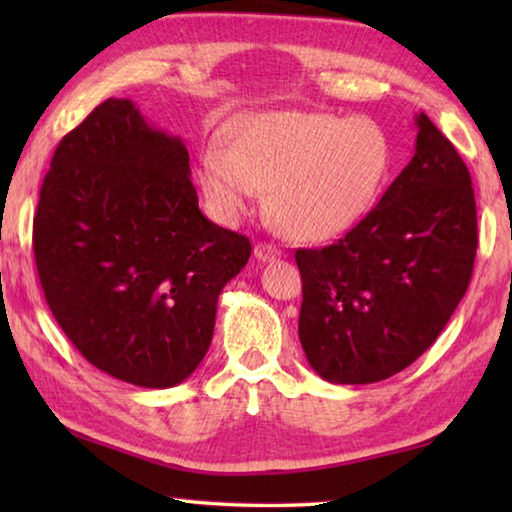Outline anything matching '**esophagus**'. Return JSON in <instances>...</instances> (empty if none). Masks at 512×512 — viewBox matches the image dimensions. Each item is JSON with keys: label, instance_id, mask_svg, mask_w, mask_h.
<instances>
[{"label": "esophagus", "instance_id": "obj_1", "mask_svg": "<svg viewBox=\"0 0 512 512\" xmlns=\"http://www.w3.org/2000/svg\"><path fill=\"white\" fill-rule=\"evenodd\" d=\"M280 255H282L280 248H275L273 244H266V241L255 246V257L262 259V262H273V259H277Z\"/></svg>", "mask_w": 512, "mask_h": 512}]
</instances>
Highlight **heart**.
<instances>
[{"label": "heart", "mask_w": 512, "mask_h": 512, "mask_svg": "<svg viewBox=\"0 0 512 512\" xmlns=\"http://www.w3.org/2000/svg\"><path fill=\"white\" fill-rule=\"evenodd\" d=\"M391 169L393 146L375 121L282 110L241 121L232 146H207L198 180L225 223L253 210L271 187L277 223L300 241H325L377 205Z\"/></svg>", "instance_id": "1"}]
</instances>
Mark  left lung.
<instances>
[{
  "mask_svg": "<svg viewBox=\"0 0 512 512\" xmlns=\"http://www.w3.org/2000/svg\"><path fill=\"white\" fill-rule=\"evenodd\" d=\"M411 162L343 239L300 248L298 334L332 384H375L438 339L470 284L472 178L454 144L420 112Z\"/></svg>",
  "mask_w": 512,
  "mask_h": 512,
  "instance_id": "left-lung-1",
  "label": "left lung"
}]
</instances>
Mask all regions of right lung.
Here are the masks:
<instances>
[{"mask_svg": "<svg viewBox=\"0 0 512 512\" xmlns=\"http://www.w3.org/2000/svg\"><path fill=\"white\" fill-rule=\"evenodd\" d=\"M189 176L185 142L112 97L60 140L42 180L33 253L51 314L94 368L135 386L192 375L253 250L205 219Z\"/></svg>", "mask_w": 512, "mask_h": 512, "instance_id": "1", "label": "right lung"}]
</instances>
